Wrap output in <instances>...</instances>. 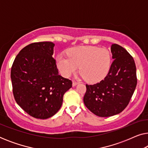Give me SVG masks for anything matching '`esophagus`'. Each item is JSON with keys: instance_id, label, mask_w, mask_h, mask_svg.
<instances>
[{"instance_id": "1", "label": "esophagus", "mask_w": 148, "mask_h": 148, "mask_svg": "<svg viewBox=\"0 0 148 148\" xmlns=\"http://www.w3.org/2000/svg\"><path fill=\"white\" fill-rule=\"evenodd\" d=\"M78 84V82H75V81H73V86H75Z\"/></svg>"}]
</instances>
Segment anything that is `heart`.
Returning a JSON list of instances; mask_svg holds the SVG:
<instances>
[{
    "label": "heart",
    "instance_id": "b5f03b06",
    "mask_svg": "<svg viewBox=\"0 0 148 148\" xmlns=\"http://www.w3.org/2000/svg\"><path fill=\"white\" fill-rule=\"evenodd\" d=\"M68 56L58 54L56 65L61 74L69 77L79 66L81 75L88 82L95 83L103 79L108 73L112 62L110 51L104 48L81 46L68 50Z\"/></svg>",
    "mask_w": 148,
    "mask_h": 148
}]
</instances>
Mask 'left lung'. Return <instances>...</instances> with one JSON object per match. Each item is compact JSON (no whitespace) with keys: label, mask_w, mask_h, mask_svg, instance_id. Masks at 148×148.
I'll use <instances>...</instances> for the list:
<instances>
[{"label":"left lung","mask_w":148,"mask_h":148,"mask_svg":"<svg viewBox=\"0 0 148 148\" xmlns=\"http://www.w3.org/2000/svg\"><path fill=\"white\" fill-rule=\"evenodd\" d=\"M113 62L104 79L86 84V106L94 114L108 117L122 112L129 104L137 86L136 66L130 54L116 44L110 48Z\"/></svg>","instance_id":"obj_1"}]
</instances>
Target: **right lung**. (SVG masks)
I'll list each match as a JSON object with an SVG mask.
<instances>
[{
    "mask_svg": "<svg viewBox=\"0 0 148 148\" xmlns=\"http://www.w3.org/2000/svg\"><path fill=\"white\" fill-rule=\"evenodd\" d=\"M54 44L35 42L19 52L11 67L13 92L17 104L30 116L46 119L62 106L72 82L58 74L52 57Z\"/></svg>",
    "mask_w": 148,
    "mask_h": 148,
    "instance_id": "obj_1",
    "label": "right lung"
}]
</instances>
